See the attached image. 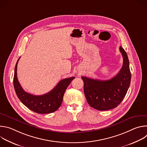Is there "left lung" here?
<instances>
[{"label":"left lung","mask_w":147,"mask_h":147,"mask_svg":"<svg viewBox=\"0 0 147 147\" xmlns=\"http://www.w3.org/2000/svg\"><path fill=\"white\" fill-rule=\"evenodd\" d=\"M119 50L123 58V64L114 77L108 80H99L81 77L84 83V92L87 102L96 110L108 111L116 108L130 87L131 73L128 56L121 47Z\"/></svg>","instance_id":"1"}]
</instances>
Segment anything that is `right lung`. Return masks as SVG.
<instances>
[{"label":"right lung","mask_w":147,"mask_h":147,"mask_svg":"<svg viewBox=\"0 0 147 147\" xmlns=\"http://www.w3.org/2000/svg\"><path fill=\"white\" fill-rule=\"evenodd\" d=\"M18 59L14 69L13 78L14 87L17 96L24 105L32 111L40 114L54 112L60 107L66 90L74 77L60 80L50 92L42 95H34L26 92L21 86L17 76Z\"/></svg>","instance_id":"1"}]
</instances>
